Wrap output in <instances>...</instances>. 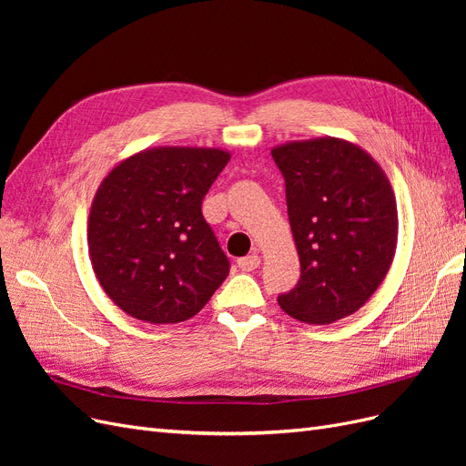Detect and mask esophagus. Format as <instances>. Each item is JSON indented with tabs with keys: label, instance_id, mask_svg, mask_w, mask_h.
Returning <instances> with one entry per match:
<instances>
[{
	"label": "esophagus",
	"instance_id": "1",
	"mask_svg": "<svg viewBox=\"0 0 466 466\" xmlns=\"http://www.w3.org/2000/svg\"><path fill=\"white\" fill-rule=\"evenodd\" d=\"M237 264H238V268H241L243 272H252V270H257V268L260 266V257L258 255H248V257L238 258Z\"/></svg>",
	"mask_w": 466,
	"mask_h": 466
}]
</instances>
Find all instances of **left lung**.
Masks as SVG:
<instances>
[{"instance_id":"left-lung-1","label":"left lung","mask_w":466,"mask_h":466,"mask_svg":"<svg viewBox=\"0 0 466 466\" xmlns=\"http://www.w3.org/2000/svg\"><path fill=\"white\" fill-rule=\"evenodd\" d=\"M286 180L288 216L301 262L295 288L278 298L309 324L354 315L385 279L399 238L397 200L370 153L338 137L272 149Z\"/></svg>"}]
</instances>
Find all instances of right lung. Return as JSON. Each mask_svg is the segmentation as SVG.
<instances>
[{"instance_id":"add662e5","label":"right lung","mask_w":466,"mask_h":466,"mask_svg":"<svg viewBox=\"0 0 466 466\" xmlns=\"http://www.w3.org/2000/svg\"><path fill=\"white\" fill-rule=\"evenodd\" d=\"M231 155L216 147H153L118 163L98 187L87 243L98 284L124 313L182 322L229 276L202 200Z\"/></svg>"}]
</instances>
